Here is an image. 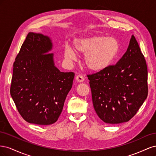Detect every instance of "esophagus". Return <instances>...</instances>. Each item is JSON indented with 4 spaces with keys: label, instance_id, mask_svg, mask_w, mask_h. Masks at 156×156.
Listing matches in <instances>:
<instances>
[{
    "label": "esophagus",
    "instance_id": "34e87169",
    "mask_svg": "<svg viewBox=\"0 0 156 156\" xmlns=\"http://www.w3.org/2000/svg\"><path fill=\"white\" fill-rule=\"evenodd\" d=\"M84 77L83 76V75H77V77H76V81H77V82L81 83V82L84 81Z\"/></svg>",
    "mask_w": 156,
    "mask_h": 156
}]
</instances>
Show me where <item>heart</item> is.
Returning a JSON list of instances; mask_svg holds the SVG:
<instances>
[{
    "instance_id": "1",
    "label": "heart",
    "mask_w": 156,
    "mask_h": 156,
    "mask_svg": "<svg viewBox=\"0 0 156 156\" xmlns=\"http://www.w3.org/2000/svg\"><path fill=\"white\" fill-rule=\"evenodd\" d=\"M74 49L66 45L64 56L69 60L76 58V52L85 55L87 67L92 71H100L107 68L115 58L119 51L118 41L112 37L94 36L81 37L73 41Z\"/></svg>"
}]
</instances>
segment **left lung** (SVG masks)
Masks as SVG:
<instances>
[{
    "label": "left lung",
    "instance_id": "1",
    "mask_svg": "<svg viewBox=\"0 0 156 156\" xmlns=\"http://www.w3.org/2000/svg\"><path fill=\"white\" fill-rule=\"evenodd\" d=\"M87 77L94 110L107 124L128 122L148 96L147 65L134 36L115 65Z\"/></svg>",
    "mask_w": 156,
    "mask_h": 156
}]
</instances>
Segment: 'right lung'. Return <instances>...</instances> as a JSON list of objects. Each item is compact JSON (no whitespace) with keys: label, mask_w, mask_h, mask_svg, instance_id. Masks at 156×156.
Returning a JSON list of instances; mask_svg holds the SVG:
<instances>
[{"label":"right lung","mask_w":156,"mask_h":156,"mask_svg":"<svg viewBox=\"0 0 156 156\" xmlns=\"http://www.w3.org/2000/svg\"><path fill=\"white\" fill-rule=\"evenodd\" d=\"M48 36L29 32L13 63L10 94L23 119L31 124L57 121L75 73L55 67Z\"/></svg>","instance_id":"right-lung-1"}]
</instances>
